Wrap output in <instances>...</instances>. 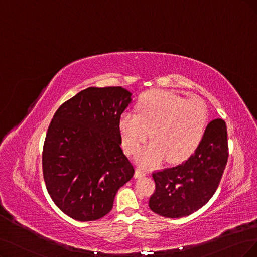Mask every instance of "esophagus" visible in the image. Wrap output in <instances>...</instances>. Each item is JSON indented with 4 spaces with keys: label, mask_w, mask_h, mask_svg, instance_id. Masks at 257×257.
Masks as SVG:
<instances>
[{
    "label": "esophagus",
    "mask_w": 257,
    "mask_h": 257,
    "mask_svg": "<svg viewBox=\"0 0 257 257\" xmlns=\"http://www.w3.org/2000/svg\"><path fill=\"white\" fill-rule=\"evenodd\" d=\"M146 174L145 173H143L142 172L141 169H139V168H137L136 169V172H135V178L136 179H138V178H142V177H144Z\"/></svg>",
    "instance_id": "esophagus-1"
}]
</instances>
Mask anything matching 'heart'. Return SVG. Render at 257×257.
Wrapping results in <instances>:
<instances>
[{
  "label": "heart",
  "instance_id": "obj_1",
  "mask_svg": "<svg viewBox=\"0 0 257 257\" xmlns=\"http://www.w3.org/2000/svg\"><path fill=\"white\" fill-rule=\"evenodd\" d=\"M137 110L138 114H121L118 129L128 154H135L150 132L153 142L136 155L141 166L157 167L166 158L169 163L182 162L202 141L208 112L201 99H185L173 92L153 90L140 97Z\"/></svg>",
  "mask_w": 257,
  "mask_h": 257
}]
</instances>
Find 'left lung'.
I'll return each instance as SVG.
<instances>
[{"mask_svg":"<svg viewBox=\"0 0 257 257\" xmlns=\"http://www.w3.org/2000/svg\"><path fill=\"white\" fill-rule=\"evenodd\" d=\"M227 134L223 119L208 123L195 153L185 162L153 174L156 192L150 210L166 218H181L202 207L215 194L225 168Z\"/></svg>","mask_w":257,"mask_h":257,"instance_id":"obj_1","label":"left lung"}]
</instances>
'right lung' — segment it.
<instances>
[{
  "label": "right lung",
  "instance_id": "add662e5",
  "mask_svg": "<svg viewBox=\"0 0 257 257\" xmlns=\"http://www.w3.org/2000/svg\"><path fill=\"white\" fill-rule=\"evenodd\" d=\"M131 96L121 87H91L61 104L51 121L42 155L44 181L54 203L75 220L107 215L135 174L118 129Z\"/></svg>",
  "mask_w": 257,
  "mask_h": 257
}]
</instances>
